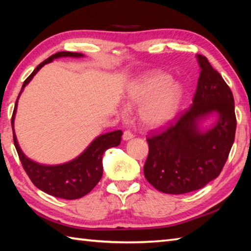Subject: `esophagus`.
<instances>
[{
	"mask_svg": "<svg viewBox=\"0 0 251 251\" xmlns=\"http://www.w3.org/2000/svg\"><path fill=\"white\" fill-rule=\"evenodd\" d=\"M134 137H135L134 132H131L130 130H125L124 134H123V140H125V141L130 140L131 138H134Z\"/></svg>",
	"mask_w": 251,
	"mask_h": 251,
	"instance_id": "34e87169",
	"label": "esophagus"
}]
</instances>
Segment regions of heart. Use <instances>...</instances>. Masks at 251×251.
I'll return each mask as SVG.
<instances>
[{
  "label": "heart",
  "mask_w": 251,
  "mask_h": 251,
  "mask_svg": "<svg viewBox=\"0 0 251 251\" xmlns=\"http://www.w3.org/2000/svg\"><path fill=\"white\" fill-rule=\"evenodd\" d=\"M182 88L167 74L153 72L137 78L127 90L129 104H140L139 117L148 127H158L175 115Z\"/></svg>",
  "instance_id": "obj_1"
}]
</instances>
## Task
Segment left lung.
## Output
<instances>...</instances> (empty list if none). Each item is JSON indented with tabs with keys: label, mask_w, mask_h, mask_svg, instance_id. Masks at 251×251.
Instances as JSON below:
<instances>
[{
	"label": "left lung",
	"mask_w": 251,
	"mask_h": 251,
	"mask_svg": "<svg viewBox=\"0 0 251 251\" xmlns=\"http://www.w3.org/2000/svg\"><path fill=\"white\" fill-rule=\"evenodd\" d=\"M201 74L193 103L169 124L147 138L146 179L167 194L200 190L222 172L235 139L236 116L230 87L205 56L197 55ZM214 111L220 119L210 130L198 122Z\"/></svg>",
	"instance_id": "1"
}]
</instances>
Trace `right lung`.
<instances>
[{
  "label": "right lung",
  "mask_w": 251,
  "mask_h": 251,
  "mask_svg": "<svg viewBox=\"0 0 251 251\" xmlns=\"http://www.w3.org/2000/svg\"><path fill=\"white\" fill-rule=\"evenodd\" d=\"M81 52H71V51H59L55 55H51L42 63L37 66L34 71L26 77L23 84L19 96L23 92L32 77H33L37 71L49 62H51L56 58L60 57H83ZM18 96V98H19ZM18 98L16 100L15 108L12 116V127H13V138L14 145L17 150L18 156L23 167L26 175L29 176L37 189L42 190L45 193L52 195L55 197L65 200H76L81 199L84 195L88 194L96 184H97L101 177H102V155L105 150L117 147L122 140V130H115L108 134L101 135L90 143L88 148L85 150L81 155L77 156L73 161L56 165V166H46V165L37 164L30 158L26 157L21 151L17 142V138L14 130V120L17 109Z\"/></svg>",
  "instance_id": "add662e5"
}]
</instances>
